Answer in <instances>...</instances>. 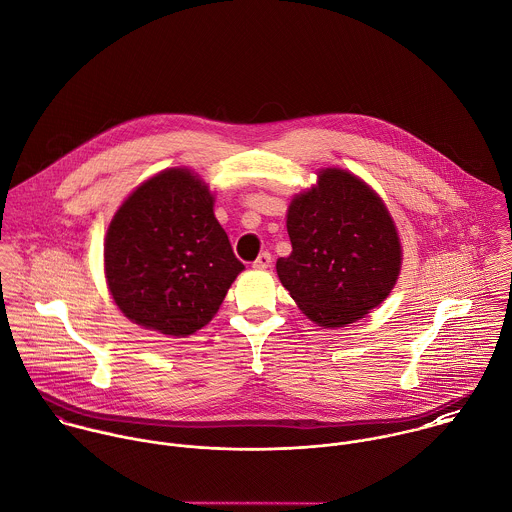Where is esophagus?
I'll return each mask as SVG.
<instances>
[{"mask_svg": "<svg viewBox=\"0 0 512 512\" xmlns=\"http://www.w3.org/2000/svg\"><path fill=\"white\" fill-rule=\"evenodd\" d=\"M271 267V253H261L255 261H253V269H257V271H265V269H269Z\"/></svg>", "mask_w": 512, "mask_h": 512, "instance_id": "1", "label": "esophagus"}]
</instances>
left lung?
<instances>
[{"instance_id": "left-lung-1", "label": "left lung", "mask_w": 512, "mask_h": 512, "mask_svg": "<svg viewBox=\"0 0 512 512\" xmlns=\"http://www.w3.org/2000/svg\"><path fill=\"white\" fill-rule=\"evenodd\" d=\"M291 255L277 275L297 307L323 329L347 327L379 307L401 275L403 245L383 197L343 167H321L317 183L287 207Z\"/></svg>"}]
</instances>
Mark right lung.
Returning <instances> with one entry per match:
<instances>
[{"label":"right lung","mask_w":512,"mask_h":512,"mask_svg":"<svg viewBox=\"0 0 512 512\" xmlns=\"http://www.w3.org/2000/svg\"><path fill=\"white\" fill-rule=\"evenodd\" d=\"M215 193L189 167H167L117 207L103 273L117 309L165 337H187L219 311L245 269L215 213Z\"/></svg>","instance_id":"1"}]
</instances>
